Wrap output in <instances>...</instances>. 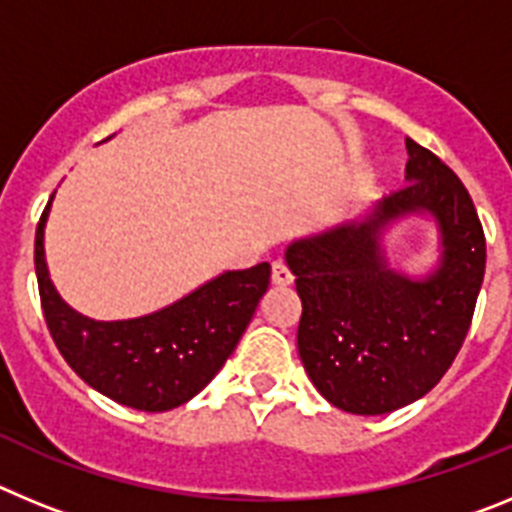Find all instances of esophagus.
Here are the masks:
<instances>
[{"label": "esophagus", "instance_id": "1", "mask_svg": "<svg viewBox=\"0 0 512 512\" xmlns=\"http://www.w3.org/2000/svg\"><path fill=\"white\" fill-rule=\"evenodd\" d=\"M271 282L277 284V287H287V284H292V274H289V269L282 264V261H274V266H271Z\"/></svg>", "mask_w": 512, "mask_h": 512}]
</instances>
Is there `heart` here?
Instances as JSON below:
<instances>
[{"label": "heart", "instance_id": "heart-1", "mask_svg": "<svg viewBox=\"0 0 512 512\" xmlns=\"http://www.w3.org/2000/svg\"><path fill=\"white\" fill-rule=\"evenodd\" d=\"M374 187H377V176L369 174V176H366V179H364V182H361V192H372Z\"/></svg>", "mask_w": 512, "mask_h": 512}]
</instances>
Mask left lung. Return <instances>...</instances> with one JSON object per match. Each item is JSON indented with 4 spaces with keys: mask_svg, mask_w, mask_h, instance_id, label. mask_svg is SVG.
I'll use <instances>...</instances> for the list:
<instances>
[{
    "mask_svg": "<svg viewBox=\"0 0 512 512\" xmlns=\"http://www.w3.org/2000/svg\"><path fill=\"white\" fill-rule=\"evenodd\" d=\"M408 156V189L284 251L302 300V366L330 405L354 415L400 410L441 382L485 279V233L467 187L410 138ZM413 219L437 233V256L420 272L386 246Z\"/></svg>",
    "mask_w": 512,
    "mask_h": 512,
    "instance_id": "1",
    "label": "left lung"
}]
</instances>
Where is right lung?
<instances>
[{"mask_svg":"<svg viewBox=\"0 0 512 512\" xmlns=\"http://www.w3.org/2000/svg\"><path fill=\"white\" fill-rule=\"evenodd\" d=\"M35 230V274L48 330L66 364L92 390L143 413H164L200 395L251 323L271 266L223 271L148 315L94 320L58 295L45 261V223Z\"/></svg>","mask_w":512,"mask_h":512,"instance_id":"1","label":"right lung"}]
</instances>
